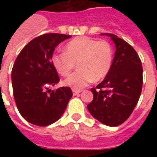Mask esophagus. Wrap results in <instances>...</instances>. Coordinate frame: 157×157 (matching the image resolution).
Returning <instances> with one entry per match:
<instances>
[{
  "mask_svg": "<svg viewBox=\"0 0 157 157\" xmlns=\"http://www.w3.org/2000/svg\"><path fill=\"white\" fill-rule=\"evenodd\" d=\"M81 90H72V93H73V95H77L81 93Z\"/></svg>",
  "mask_w": 157,
  "mask_h": 157,
  "instance_id": "esophagus-1",
  "label": "esophagus"
}]
</instances>
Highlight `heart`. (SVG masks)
Masks as SVG:
<instances>
[{"instance_id":"b5f03b06","label":"heart","mask_w":157,"mask_h":157,"mask_svg":"<svg viewBox=\"0 0 157 157\" xmlns=\"http://www.w3.org/2000/svg\"><path fill=\"white\" fill-rule=\"evenodd\" d=\"M112 59V48L107 41L82 36L69 41L65 52L54 54L52 63L63 76H67L76 63L78 70L65 79L63 84L80 90L94 80L98 81L104 78L111 69Z\"/></svg>"}]
</instances>
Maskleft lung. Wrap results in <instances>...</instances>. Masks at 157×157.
<instances>
[{
  "label": "left lung",
  "instance_id": "8db88e82",
  "mask_svg": "<svg viewBox=\"0 0 157 157\" xmlns=\"http://www.w3.org/2000/svg\"><path fill=\"white\" fill-rule=\"evenodd\" d=\"M101 35L111 37L116 52L108 74L91 89L94 98L87 108L101 123L117 126L129 118L138 103L143 87V67L137 52L126 41L111 33Z\"/></svg>",
  "mask_w": 157,
  "mask_h": 157
}]
</instances>
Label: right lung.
Here are the masks:
<instances>
[{"mask_svg": "<svg viewBox=\"0 0 157 157\" xmlns=\"http://www.w3.org/2000/svg\"><path fill=\"white\" fill-rule=\"evenodd\" d=\"M70 37L46 33L34 38L21 50L13 63L11 72L13 98L21 116L31 124L46 126L57 121L72 97L69 87L48 90L59 81L52 63L54 49Z\"/></svg>", "mask_w": 157, "mask_h": 157, "instance_id": "add662e5", "label": "right lung"}]
</instances>
